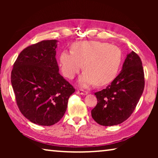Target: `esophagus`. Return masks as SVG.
I'll return each mask as SVG.
<instances>
[{"instance_id":"34e87169","label":"esophagus","mask_w":158,"mask_h":158,"mask_svg":"<svg viewBox=\"0 0 158 158\" xmlns=\"http://www.w3.org/2000/svg\"><path fill=\"white\" fill-rule=\"evenodd\" d=\"M77 93L80 95H86L88 94V91L87 90H85L83 89H78L77 90Z\"/></svg>"}]
</instances>
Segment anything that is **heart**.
<instances>
[{
	"mask_svg": "<svg viewBox=\"0 0 158 158\" xmlns=\"http://www.w3.org/2000/svg\"><path fill=\"white\" fill-rule=\"evenodd\" d=\"M122 53L117 46L98 41L75 43L72 51L64 50L60 56V67L64 76L73 79L83 68L80 85L85 87L96 83L103 85L113 81L118 74Z\"/></svg>",
	"mask_w": 158,
	"mask_h": 158,
	"instance_id": "1",
	"label": "heart"
}]
</instances>
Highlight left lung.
I'll use <instances>...</instances> for the list:
<instances>
[{
	"label": "left lung",
	"mask_w": 158,
	"mask_h": 158,
	"mask_svg": "<svg viewBox=\"0 0 158 158\" xmlns=\"http://www.w3.org/2000/svg\"><path fill=\"white\" fill-rule=\"evenodd\" d=\"M144 88L141 59L135 52L127 55L122 70L105 89L95 93L98 103L91 116L102 126H114L126 121L133 113Z\"/></svg>",
	"instance_id": "8db88e82"
}]
</instances>
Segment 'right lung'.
<instances>
[{"instance_id":"obj_1","label":"right lung","mask_w":158,"mask_h":158,"mask_svg":"<svg viewBox=\"0 0 158 158\" xmlns=\"http://www.w3.org/2000/svg\"><path fill=\"white\" fill-rule=\"evenodd\" d=\"M57 40H44L23 49L14 64L10 81L17 106L30 122L56 124L65 113L73 86L59 73Z\"/></svg>"}]
</instances>
